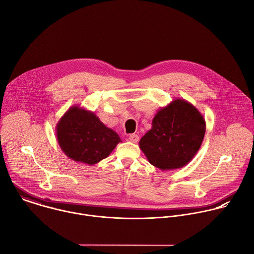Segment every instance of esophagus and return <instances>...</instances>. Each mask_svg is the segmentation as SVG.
Wrapping results in <instances>:
<instances>
[{
	"label": "esophagus",
	"mask_w": 254,
	"mask_h": 254,
	"mask_svg": "<svg viewBox=\"0 0 254 254\" xmlns=\"http://www.w3.org/2000/svg\"><path fill=\"white\" fill-rule=\"evenodd\" d=\"M138 139H139V137H138L137 134H129V136H128V140H129L130 142H133V143L137 142Z\"/></svg>",
	"instance_id": "34e87169"
}]
</instances>
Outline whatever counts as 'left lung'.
<instances>
[{
  "label": "left lung",
  "mask_w": 254,
  "mask_h": 254,
  "mask_svg": "<svg viewBox=\"0 0 254 254\" xmlns=\"http://www.w3.org/2000/svg\"><path fill=\"white\" fill-rule=\"evenodd\" d=\"M205 132L203 115L191 103L178 98L157 111L139 147L149 163L160 170L178 169L199 151Z\"/></svg>",
  "instance_id": "left-lung-1"
}]
</instances>
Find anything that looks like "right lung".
<instances>
[{"instance_id": "right-lung-1", "label": "right lung", "mask_w": 254, "mask_h": 254, "mask_svg": "<svg viewBox=\"0 0 254 254\" xmlns=\"http://www.w3.org/2000/svg\"><path fill=\"white\" fill-rule=\"evenodd\" d=\"M56 138L65 155L94 165L107 158L122 141L119 134L106 127L94 112L72 106L56 125Z\"/></svg>"}]
</instances>
